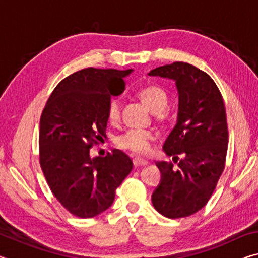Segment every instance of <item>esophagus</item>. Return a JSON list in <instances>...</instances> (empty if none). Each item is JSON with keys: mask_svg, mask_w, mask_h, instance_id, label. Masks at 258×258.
Masks as SVG:
<instances>
[{"mask_svg": "<svg viewBox=\"0 0 258 258\" xmlns=\"http://www.w3.org/2000/svg\"><path fill=\"white\" fill-rule=\"evenodd\" d=\"M148 164L147 160H143V159H140V158H134L133 159V165L135 167H140V166H146Z\"/></svg>", "mask_w": 258, "mask_h": 258, "instance_id": "esophagus-1", "label": "esophagus"}]
</instances>
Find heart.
Masks as SVG:
<instances>
[{"label": "heart", "instance_id": "heart-1", "mask_svg": "<svg viewBox=\"0 0 258 258\" xmlns=\"http://www.w3.org/2000/svg\"><path fill=\"white\" fill-rule=\"evenodd\" d=\"M139 98L145 102L151 111L155 112L156 118L160 123H166L169 119L166 107L168 104V94L161 86L148 85L139 91ZM121 116V100L112 98L107 107V119L110 124H117ZM155 140V134L149 130L131 128L116 139V145L124 150L138 155H145L151 149Z\"/></svg>", "mask_w": 258, "mask_h": 258}]
</instances>
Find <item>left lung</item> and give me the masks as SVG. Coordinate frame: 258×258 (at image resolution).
Listing matches in <instances>:
<instances>
[{"label":"left lung","instance_id":"1","mask_svg":"<svg viewBox=\"0 0 258 258\" xmlns=\"http://www.w3.org/2000/svg\"><path fill=\"white\" fill-rule=\"evenodd\" d=\"M149 75L174 80L178 91L177 123L163 147L177 168L156 163L161 180L152 205L168 218L186 217L208 203L224 171L229 142L224 101L212 77L190 63L176 61Z\"/></svg>","mask_w":258,"mask_h":258}]
</instances>
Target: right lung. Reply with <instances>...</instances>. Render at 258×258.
Listing matches in <instances>:
<instances>
[{
    "instance_id": "obj_1",
    "label": "right lung",
    "mask_w": 258,
    "mask_h": 258,
    "mask_svg": "<svg viewBox=\"0 0 258 258\" xmlns=\"http://www.w3.org/2000/svg\"><path fill=\"white\" fill-rule=\"evenodd\" d=\"M132 69L85 68L55 86L40 120V164L52 194L73 215L90 218L111 206L116 189L133 168L118 149L91 158L106 137L111 95L125 90Z\"/></svg>"
}]
</instances>
